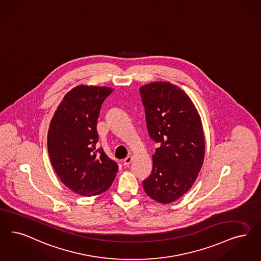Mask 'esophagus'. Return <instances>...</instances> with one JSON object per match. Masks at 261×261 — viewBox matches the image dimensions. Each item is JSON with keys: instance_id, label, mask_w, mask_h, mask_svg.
<instances>
[{"instance_id": "obj_1", "label": "esophagus", "mask_w": 261, "mask_h": 261, "mask_svg": "<svg viewBox=\"0 0 261 261\" xmlns=\"http://www.w3.org/2000/svg\"><path fill=\"white\" fill-rule=\"evenodd\" d=\"M132 156H127L125 159L123 160V165L124 166H129V164L132 162Z\"/></svg>"}]
</instances>
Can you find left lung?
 <instances>
[{"mask_svg": "<svg viewBox=\"0 0 261 261\" xmlns=\"http://www.w3.org/2000/svg\"><path fill=\"white\" fill-rule=\"evenodd\" d=\"M149 137L159 144L146 194L169 204L186 194L198 177L205 157L202 120L188 94L176 84L154 82L140 87Z\"/></svg>", "mask_w": 261, "mask_h": 261, "instance_id": "1", "label": "left lung"}]
</instances>
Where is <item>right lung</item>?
<instances>
[{"instance_id": "add662e5", "label": "right lung", "mask_w": 261, "mask_h": 261, "mask_svg": "<svg viewBox=\"0 0 261 261\" xmlns=\"http://www.w3.org/2000/svg\"><path fill=\"white\" fill-rule=\"evenodd\" d=\"M113 91L107 86L73 87L64 96L49 124L47 149L53 169L67 188L82 196L105 192L118 171L103 149H96L97 119Z\"/></svg>"}]
</instances>
